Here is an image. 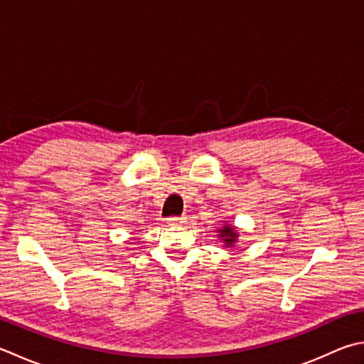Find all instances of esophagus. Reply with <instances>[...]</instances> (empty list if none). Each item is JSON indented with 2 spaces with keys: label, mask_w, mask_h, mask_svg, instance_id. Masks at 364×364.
<instances>
[{
  "label": "esophagus",
  "mask_w": 364,
  "mask_h": 364,
  "mask_svg": "<svg viewBox=\"0 0 364 364\" xmlns=\"http://www.w3.org/2000/svg\"><path fill=\"white\" fill-rule=\"evenodd\" d=\"M167 223H168V225H183L184 223H186V219L178 218V216H172V218L167 219Z\"/></svg>",
  "instance_id": "obj_1"
}]
</instances>
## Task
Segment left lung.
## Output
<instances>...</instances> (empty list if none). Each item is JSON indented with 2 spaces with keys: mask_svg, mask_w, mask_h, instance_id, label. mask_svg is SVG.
<instances>
[{
  "mask_svg": "<svg viewBox=\"0 0 364 364\" xmlns=\"http://www.w3.org/2000/svg\"><path fill=\"white\" fill-rule=\"evenodd\" d=\"M216 233L218 238L224 243V247H233L238 243L240 230L235 225H230L229 223H224L223 227L216 229Z\"/></svg>",
  "mask_w": 364,
  "mask_h": 364,
  "instance_id": "left-lung-1",
  "label": "left lung"
}]
</instances>
